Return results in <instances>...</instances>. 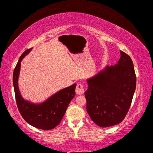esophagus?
I'll list each match as a JSON object with an SVG mask.
<instances>
[{"label":"esophagus","mask_w":153,"mask_h":153,"mask_svg":"<svg viewBox=\"0 0 153 153\" xmlns=\"http://www.w3.org/2000/svg\"><path fill=\"white\" fill-rule=\"evenodd\" d=\"M85 92V90H84V87L82 84L81 83H78L76 85V93L78 95H81Z\"/></svg>","instance_id":"obj_1"}]
</instances>
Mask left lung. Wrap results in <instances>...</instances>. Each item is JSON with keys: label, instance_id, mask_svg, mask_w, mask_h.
<instances>
[{"label": "left lung", "instance_id": "1", "mask_svg": "<svg viewBox=\"0 0 153 153\" xmlns=\"http://www.w3.org/2000/svg\"><path fill=\"white\" fill-rule=\"evenodd\" d=\"M116 64L107 65L87 79L85 91L87 111L100 127L120 123L130 108L136 88V76L132 60L120 51Z\"/></svg>", "mask_w": 153, "mask_h": 153}]
</instances>
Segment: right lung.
<instances>
[{
    "instance_id": "add662e5",
    "label": "right lung",
    "mask_w": 153,
    "mask_h": 153,
    "mask_svg": "<svg viewBox=\"0 0 153 153\" xmlns=\"http://www.w3.org/2000/svg\"><path fill=\"white\" fill-rule=\"evenodd\" d=\"M31 50L32 48L27 49L22 54L14 69L13 84L16 103L20 114L30 125L43 130H51L62 121L70 101L74 97L76 84L58 91L40 103H33L24 99L18 88V78L21 62Z\"/></svg>"
}]
</instances>
